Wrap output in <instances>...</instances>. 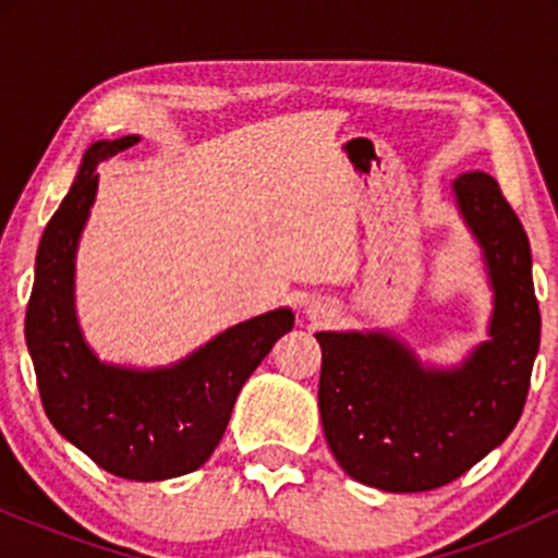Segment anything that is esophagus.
Here are the masks:
<instances>
[{
    "label": "esophagus",
    "mask_w": 558,
    "mask_h": 558,
    "mask_svg": "<svg viewBox=\"0 0 558 558\" xmlns=\"http://www.w3.org/2000/svg\"><path fill=\"white\" fill-rule=\"evenodd\" d=\"M332 315H336V310H332L330 301L325 299L310 301V306H306V317H310L312 323H328Z\"/></svg>",
    "instance_id": "obj_1"
}]
</instances>
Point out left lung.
Returning <instances> with one entry per match:
<instances>
[{"label":"left lung","mask_w":558,"mask_h":558,"mask_svg":"<svg viewBox=\"0 0 558 558\" xmlns=\"http://www.w3.org/2000/svg\"><path fill=\"white\" fill-rule=\"evenodd\" d=\"M493 291L488 341L453 367L422 364L388 330H323L319 417L349 477L422 493L462 477L520 422L541 345L533 257L520 217L488 172L451 183Z\"/></svg>","instance_id":"1"}]
</instances>
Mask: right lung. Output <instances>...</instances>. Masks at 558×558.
<instances>
[{
    "instance_id": "right-lung-1",
    "label": "right lung",
    "mask_w": 558,
    "mask_h": 558,
    "mask_svg": "<svg viewBox=\"0 0 558 558\" xmlns=\"http://www.w3.org/2000/svg\"><path fill=\"white\" fill-rule=\"evenodd\" d=\"M138 141H96L83 155L38 243L25 343L57 433L101 470L157 483L189 475L213 457L243 383L293 328V312L280 306L243 319L168 367H123L94 354L75 315V254L99 189L96 165Z\"/></svg>"
}]
</instances>
